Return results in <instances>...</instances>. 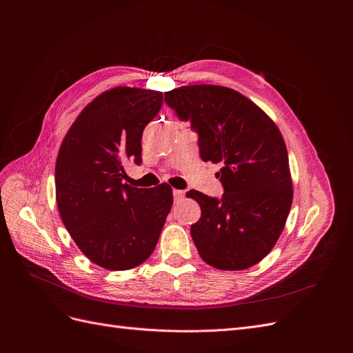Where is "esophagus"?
<instances>
[{
	"instance_id": "34e87169",
	"label": "esophagus",
	"mask_w": 353,
	"mask_h": 353,
	"mask_svg": "<svg viewBox=\"0 0 353 353\" xmlns=\"http://www.w3.org/2000/svg\"><path fill=\"white\" fill-rule=\"evenodd\" d=\"M173 197H174V200H181V199L184 197V192L174 189V190H173Z\"/></svg>"
}]
</instances>
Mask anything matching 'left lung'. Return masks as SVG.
Wrapping results in <instances>:
<instances>
[{"label":"left lung","instance_id":"left-lung-1","mask_svg":"<svg viewBox=\"0 0 353 353\" xmlns=\"http://www.w3.org/2000/svg\"><path fill=\"white\" fill-rule=\"evenodd\" d=\"M164 101L199 134L201 160L223 163L216 173L221 199L188 192L201 209L190 228L200 257L220 270L262 261L279 239L293 190L286 144L263 110L240 92L212 84L164 92Z\"/></svg>","mask_w":353,"mask_h":353}]
</instances>
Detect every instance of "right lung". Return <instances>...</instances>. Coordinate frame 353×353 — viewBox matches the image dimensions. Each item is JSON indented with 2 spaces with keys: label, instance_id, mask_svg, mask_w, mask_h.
I'll return each mask as SVG.
<instances>
[{
  "label": "right lung",
  "instance_id": "1",
  "mask_svg": "<svg viewBox=\"0 0 353 353\" xmlns=\"http://www.w3.org/2000/svg\"><path fill=\"white\" fill-rule=\"evenodd\" d=\"M163 92L116 87L92 100L67 132L55 163V199L79 249L108 270H128L153 253L173 192L128 186L124 165L141 163V134Z\"/></svg>",
  "mask_w": 353,
  "mask_h": 353
}]
</instances>
